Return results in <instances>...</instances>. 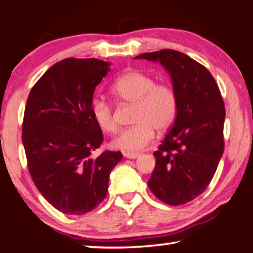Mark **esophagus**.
Instances as JSON below:
<instances>
[{
    "mask_svg": "<svg viewBox=\"0 0 253 253\" xmlns=\"http://www.w3.org/2000/svg\"><path fill=\"white\" fill-rule=\"evenodd\" d=\"M139 155L140 154H137V153H124V156L127 159H136Z\"/></svg>",
    "mask_w": 253,
    "mask_h": 253,
    "instance_id": "obj_1",
    "label": "esophagus"
}]
</instances>
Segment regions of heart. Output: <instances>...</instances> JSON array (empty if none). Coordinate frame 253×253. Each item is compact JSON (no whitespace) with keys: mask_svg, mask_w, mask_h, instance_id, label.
I'll return each instance as SVG.
<instances>
[{"mask_svg":"<svg viewBox=\"0 0 253 253\" xmlns=\"http://www.w3.org/2000/svg\"><path fill=\"white\" fill-rule=\"evenodd\" d=\"M117 100L134 105L129 128L124 129L112 141L116 149L124 152L141 150L154 137V129L164 132L171 126L177 112V95L169 85L156 84L153 77L143 72L129 71L114 82L111 88ZM91 113L99 128L114 133L117 124L110 105L104 99L95 98Z\"/></svg>","mask_w":253,"mask_h":253,"instance_id":"heart-1","label":"heart"}]
</instances>
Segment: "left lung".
<instances>
[{"label": "left lung", "mask_w": 253, "mask_h": 253, "mask_svg": "<svg viewBox=\"0 0 253 253\" xmlns=\"http://www.w3.org/2000/svg\"><path fill=\"white\" fill-rule=\"evenodd\" d=\"M134 59L161 64L177 95L176 117L154 152L155 168L148 187L162 202L185 204L207 189L223 155L222 95L211 73L178 51L146 52Z\"/></svg>", "instance_id": "8db88e82"}]
</instances>
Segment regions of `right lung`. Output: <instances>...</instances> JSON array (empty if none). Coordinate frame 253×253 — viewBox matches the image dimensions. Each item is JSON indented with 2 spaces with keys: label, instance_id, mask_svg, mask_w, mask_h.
<instances>
[{
  "label": "right lung",
  "instance_id": "right-lung-1",
  "mask_svg": "<svg viewBox=\"0 0 253 253\" xmlns=\"http://www.w3.org/2000/svg\"><path fill=\"white\" fill-rule=\"evenodd\" d=\"M110 62L68 58L41 77L28 97L22 141L35 185L60 212L84 215L104 201L108 178L123 159L104 152V136L91 113L95 86L110 71Z\"/></svg>",
  "mask_w": 253,
  "mask_h": 253
}]
</instances>
